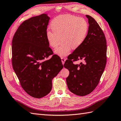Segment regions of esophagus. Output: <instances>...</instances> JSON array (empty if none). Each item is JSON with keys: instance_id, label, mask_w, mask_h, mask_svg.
<instances>
[{"instance_id": "1", "label": "esophagus", "mask_w": 121, "mask_h": 121, "mask_svg": "<svg viewBox=\"0 0 121 121\" xmlns=\"http://www.w3.org/2000/svg\"><path fill=\"white\" fill-rule=\"evenodd\" d=\"M61 62H62V64L64 65L66 61V59L64 57H61Z\"/></svg>"}]
</instances>
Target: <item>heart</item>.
Masks as SVG:
<instances>
[{
	"mask_svg": "<svg viewBox=\"0 0 121 121\" xmlns=\"http://www.w3.org/2000/svg\"><path fill=\"white\" fill-rule=\"evenodd\" d=\"M52 31H46V38L51 47L56 48L55 53L60 57L66 56L71 48L75 49L83 43L88 31V24L84 18L72 15H61L50 23Z\"/></svg>",
	"mask_w": 121,
	"mask_h": 121,
	"instance_id": "obj_1",
	"label": "heart"
}]
</instances>
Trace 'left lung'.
Returning a JSON list of instances; mask_svg holds the SVG:
<instances>
[{"mask_svg":"<svg viewBox=\"0 0 121 121\" xmlns=\"http://www.w3.org/2000/svg\"><path fill=\"white\" fill-rule=\"evenodd\" d=\"M89 28L82 45L68 57L64 67L69 71L66 78L67 86L73 93L79 96L89 95L98 85L107 60V45L105 35L95 20L86 15ZM82 60L83 63L74 64Z\"/></svg>","mask_w":121,"mask_h":121,"instance_id":"8db88e82","label":"left lung"}]
</instances>
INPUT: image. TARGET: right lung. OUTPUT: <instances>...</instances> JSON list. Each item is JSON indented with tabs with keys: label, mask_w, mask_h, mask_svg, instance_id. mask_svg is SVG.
Segmentation results:
<instances>
[{
	"label": "right lung",
	"mask_w": 121,
	"mask_h": 121,
	"mask_svg": "<svg viewBox=\"0 0 121 121\" xmlns=\"http://www.w3.org/2000/svg\"><path fill=\"white\" fill-rule=\"evenodd\" d=\"M50 17L46 14L23 22L15 33L12 45L13 69L22 88L35 98L50 93L52 79L63 69L60 57L53 55L46 38Z\"/></svg>",
	"instance_id": "1"
}]
</instances>
